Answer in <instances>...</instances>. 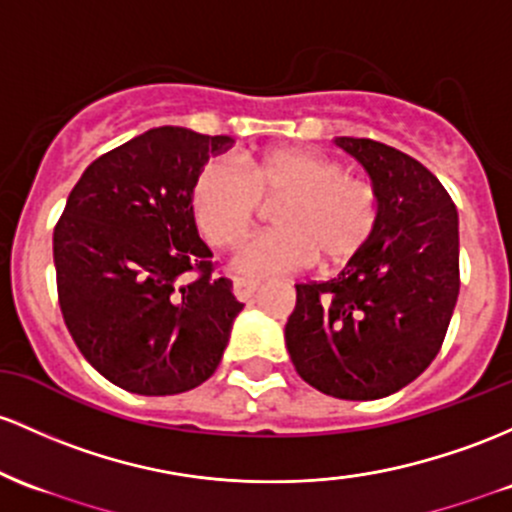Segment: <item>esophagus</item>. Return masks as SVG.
<instances>
[{"label":"esophagus","mask_w":512,"mask_h":512,"mask_svg":"<svg viewBox=\"0 0 512 512\" xmlns=\"http://www.w3.org/2000/svg\"><path fill=\"white\" fill-rule=\"evenodd\" d=\"M257 289H260V282H257V279L243 277V274H235V277H233V294H235V299H240V301L252 299Z\"/></svg>","instance_id":"1"}]
</instances>
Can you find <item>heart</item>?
Wrapping results in <instances>:
<instances>
[{"label":"heart","instance_id":"obj_1","mask_svg":"<svg viewBox=\"0 0 512 512\" xmlns=\"http://www.w3.org/2000/svg\"><path fill=\"white\" fill-rule=\"evenodd\" d=\"M272 230L238 252L247 274H284L313 267L335 272L350 265L376 238L384 218L379 184L355 177L338 157L303 148H274L247 157L245 170L211 160L194 182L192 204L201 233L211 245L235 247L272 204Z\"/></svg>","mask_w":512,"mask_h":512}]
</instances>
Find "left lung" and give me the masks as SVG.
Listing matches in <instances>:
<instances>
[{
    "label": "left lung",
    "instance_id": "1",
    "mask_svg": "<svg viewBox=\"0 0 512 512\" xmlns=\"http://www.w3.org/2000/svg\"><path fill=\"white\" fill-rule=\"evenodd\" d=\"M379 184L376 238L330 282L296 284L284 338L296 372L342 401L408 386L445 342L459 296V223L428 167L372 138H338Z\"/></svg>",
    "mask_w": 512,
    "mask_h": 512
}]
</instances>
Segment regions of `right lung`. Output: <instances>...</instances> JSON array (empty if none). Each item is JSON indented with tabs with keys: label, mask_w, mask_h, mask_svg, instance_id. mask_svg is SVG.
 I'll list each match as a JSON object with an SVG mask.
<instances>
[{
	"label": "right lung",
	"mask_w": 512,
	"mask_h": 512,
	"mask_svg": "<svg viewBox=\"0 0 512 512\" xmlns=\"http://www.w3.org/2000/svg\"><path fill=\"white\" fill-rule=\"evenodd\" d=\"M228 136L162 126L109 150L53 230L65 325L97 372L140 396L204 384L243 311L196 233L192 192Z\"/></svg>",
	"instance_id": "obj_1"
}]
</instances>
